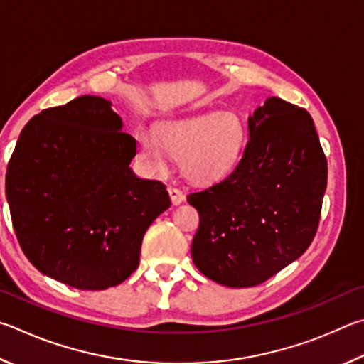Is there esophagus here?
<instances>
[{
    "label": "esophagus",
    "instance_id": "34e87169",
    "mask_svg": "<svg viewBox=\"0 0 364 364\" xmlns=\"http://www.w3.org/2000/svg\"><path fill=\"white\" fill-rule=\"evenodd\" d=\"M168 192H169V196H171L172 205H174V206L181 205V203H183V200H186V195H183V192H182L181 188H177V187H169V188H168Z\"/></svg>",
    "mask_w": 364,
    "mask_h": 364
}]
</instances>
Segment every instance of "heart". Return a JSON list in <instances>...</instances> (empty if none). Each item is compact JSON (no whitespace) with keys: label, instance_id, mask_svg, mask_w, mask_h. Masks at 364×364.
I'll return each instance as SVG.
<instances>
[{"label":"heart","instance_id":"b5f03b06","mask_svg":"<svg viewBox=\"0 0 364 364\" xmlns=\"http://www.w3.org/2000/svg\"><path fill=\"white\" fill-rule=\"evenodd\" d=\"M246 129L238 114L230 112L164 121L155 132H139L142 161L153 171H161L168 153L181 158V169L192 181L222 177L238 163Z\"/></svg>","mask_w":364,"mask_h":364}]
</instances>
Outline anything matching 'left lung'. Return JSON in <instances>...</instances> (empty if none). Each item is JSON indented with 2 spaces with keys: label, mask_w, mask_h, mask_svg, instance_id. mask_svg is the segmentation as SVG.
Returning <instances> with one entry per match:
<instances>
[{
  "label": "left lung",
  "mask_w": 364,
  "mask_h": 364,
  "mask_svg": "<svg viewBox=\"0 0 364 364\" xmlns=\"http://www.w3.org/2000/svg\"><path fill=\"white\" fill-rule=\"evenodd\" d=\"M247 129L230 174L187 196L200 214L193 264L230 288L264 283L307 251L328 182L326 156L305 108L270 97Z\"/></svg>",
  "instance_id": "left-lung-1"
}]
</instances>
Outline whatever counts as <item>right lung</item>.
<instances>
[{"label":"right lung","mask_w":364,"mask_h":364,"mask_svg":"<svg viewBox=\"0 0 364 364\" xmlns=\"http://www.w3.org/2000/svg\"><path fill=\"white\" fill-rule=\"evenodd\" d=\"M110 102L81 95L31 118L6 172L16 237L33 267L82 291L123 283L146 228L171 206L166 186L129 168L137 142Z\"/></svg>","instance_id":"obj_1"}]
</instances>
